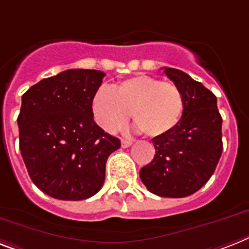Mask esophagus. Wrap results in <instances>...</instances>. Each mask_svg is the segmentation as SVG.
Returning <instances> with one entry per match:
<instances>
[{"mask_svg":"<svg viewBox=\"0 0 249 249\" xmlns=\"http://www.w3.org/2000/svg\"><path fill=\"white\" fill-rule=\"evenodd\" d=\"M131 144H133V141H131V139H121V147H123V148H128Z\"/></svg>","mask_w":249,"mask_h":249,"instance_id":"obj_1","label":"esophagus"}]
</instances>
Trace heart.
<instances>
[{"instance_id": "1", "label": "heart", "mask_w": 249, "mask_h": 249, "mask_svg": "<svg viewBox=\"0 0 249 249\" xmlns=\"http://www.w3.org/2000/svg\"><path fill=\"white\" fill-rule=\"evenodd\" d=\"M96 123L114 134L128 124L129 118L149 137H160L173 130L184 111V97L173 82H161L149 75H135L110 89L100 87L92 98Z\"/></svg>"}]
</instances>
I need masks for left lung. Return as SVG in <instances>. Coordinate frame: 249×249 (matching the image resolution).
<instances>
[{
    "label": "left lung",
    "mask_w": 249,
    "mask_h": 249,
    "mask_svg": "<svg viewBox=\"0 0 249 249\" xmlns=\"http://www.w3.org/2000/svg\"><path fill=\"white\" fill-rule=\"evenodd\" d=\"M165 74L183 93V115L173 130L152 139L156 155L139 175L153 195L180 198L201 189L215 171L223 119L216 96L202 83L178 69L165 68Z\"/></svg>",
    "instance_id": "1"
}]
</instances>
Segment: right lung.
<instances>
[{"label": "right lung", "mask_w": 249, "mask_h": 249, "mask_svg": "<svg viewBox=\"0 0 249 249\" xmlns=\"http://www.w3.org/2000/svg\"><path fill=\"white\" fill-rule=\"evenodd\" d=\"M105 75L70 69L42 79L21 97L20 152L32 181L50 197L80 201L104 185L107 159L120 148V139L93 120V94Z\"/></svg>", "instance_id": "right-lung-1"}]
</instances>
